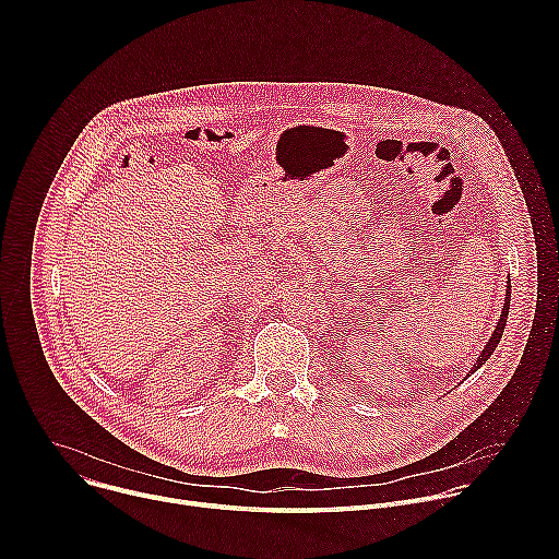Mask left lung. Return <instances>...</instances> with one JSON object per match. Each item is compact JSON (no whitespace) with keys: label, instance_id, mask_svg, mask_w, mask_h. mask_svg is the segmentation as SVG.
I'll return each instance as SVG.
<instances>
[{"label":"left lung","instance_id":"obj_1","mask_svg":"<svg viewBox=\"0 0 559 559\" xmlns=\"http://www.w3.org/2000/svg\"><path fill=\"white\" fill-rule=\"evenodd\" d=\"M509 289H507V298H504V305H502V313H500V318H498V325H496V332L491 334V338H489V343L485 345V349H483V354L477 356V360H475V365L471 367V371L468 373H473V371H477L480 369L489 358H491V354L496 352V347H498V343H500V338H502V334H504V328H507V318H509V305H511V283L507 285Z\"/></svg>","mask_w":559,"mask_h":559}]
</instances>
